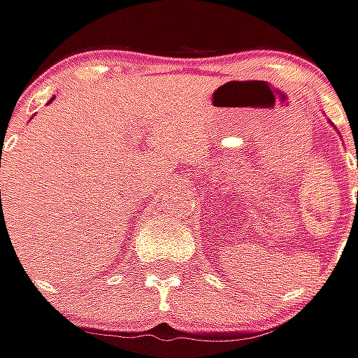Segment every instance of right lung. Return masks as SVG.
Wrapping results in <instances>:
<instances>
[{"instance_id":"add662e5","label":"right lung","mask_w":358,"mask_h":358,"mask_svg":"<svg viewBox=\"0 0 358 358\" xmlns=\"http://www.w3.org/2000/svg\"><path fill=\"white\" fill-rule=\"evenodd\" d=\"M0 166H1V164H0Z\"/></svg>"}]
</instances>
